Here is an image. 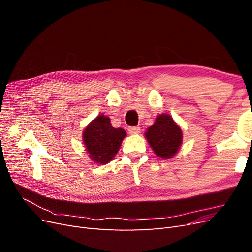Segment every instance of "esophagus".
<instances>
[{"label": "esophagus", "instance_id": "obj_1", "mask_svg": "<svg viewBox=\"0 0 252 252\" xmlns=\"http://www.w3.org/2000/svg\"><path fill=\"white\" fill-rule=\"evenodd\" d=\"M140 130H141V129L138 126L128 127V132L130 134H138V133H140Z\"/></svg>", "mask_w": 252, "mask_h": 252}]
</instances>
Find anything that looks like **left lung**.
Wrapping results in <instances>:
<instances>
[{"mask_svg": "<svg viewBox=\"0 0 252 252\" xmlns=\"http://www.w3.org/2000/svg\"><path fill=\"white\" fill-rule=\"evenodd\" d=\"M145 135L156 155L163 158H170L177 154L183 139L181 128L168 114L158 116Z\"/></svg>", "mask_w": 252, "mask_h": 252, "instance_id": "1", "label": "left lung"}]
</instances>
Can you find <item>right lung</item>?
Listing matches in <instances>:
<instances>
[{"label":"right lung","instance_id":"1","mask_svg":"<svg viewBox=\"0 0 252 252\" xmlns=\"http://www.w3.org/2000/svg\"><path fill=\"white\" fill-rule=\"evenodd\" d=\"M126 132L122 128H114L110 119L98 116L86 127L83 133L84 144L93 161L107 164L118 154Z\"/></svg>","mask_w":252,"mask_h":252}]
</instances>
